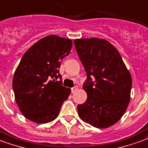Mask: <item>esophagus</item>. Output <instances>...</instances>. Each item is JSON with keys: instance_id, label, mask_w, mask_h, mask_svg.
<instances>
[{"instance_id": "1", "label": "esophagus", "mask_w": 148, "mask_h": 148, "mask_svg": "<svg viewBox=\"0 0 148 148\" xmlns=\"http://www.w3.org/2000/svg\"><path fill=\"white\" fill-rule=\"evenodd\" d=\"M77 90H78V86H73V88H72V93H75V91Z\"/></svg>"}]
</instances>
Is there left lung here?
Masks as SVG:
<instances>
[{"instance_id":"obj_1","label":"left lung","mask_w":148,"mask_h":148,"mask_svg":"<svg viewBox=\"0 0 148 148\" xmlns=\"http://www.w3.org/2000/svg\"><path fill=\"white\" fill-rule=\"evenodd\" d=\"M74 44L86 73L83 88L87 99L77 106L79 116L96 128L109 127L120 119L128 107L130 73L120 54L106 40L76 39Z\"/></svg>"}]
</instances>
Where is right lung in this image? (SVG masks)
Here are the masks:
<instances>
[{"label": "right lung", "instance_id": "obj_1", "mask_svg": "<svg viewBox=\"0 0 148 148\" xmlns=\"http://www.w3.org/2000/svg\"><path fill=\"white\" fill-rule=\"evenodd\" d=\"M72 47L69 39L50 35L24 54L15 70L12 86L16 103L26 119L46 123L58 117L71 92L62 86L58 69ZM58 78L60 80L57 81Z\"/></svg>", "mask_w": 148, "mask_h": 148}]
</instances>
